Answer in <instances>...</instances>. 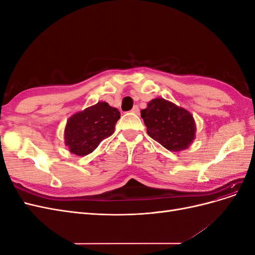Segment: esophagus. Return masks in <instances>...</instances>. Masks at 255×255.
I'll use <instances>...</instances> for the list:
<instances>
[{
	"instance_id": "1",
	"label": "esophagus",
	"mask_w": 255,
	"mask_h": 255,
	"mask_svg": "<svg viewBox=\"0 0 255 255\" xmlns=\"http://www.w3.org/2000/svg\"><path fill=\"white\" fill-rule=\"evenodd\" d=\"M132 113L134 114H139V107H138V105H135L133 109H132Z\"/></svg>"
}]
</instances>
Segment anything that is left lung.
<instances>
[{"label": "left lung", "instance_id": "left-lung-1", "mask_svg": "<svg viewBox=\"0 0 255 255\" xmlns=\"http://www.w3.org/2000/svg\"><path fill=\"white\" fill-rule=\"evenodd\" d=\"M141 118L149 136L169 151H182L195 139L196 125L191 114L165 99L150 101L141 111Z\"/></svg>", "mask_w": 255, "mask_h": 255}]
</instances>
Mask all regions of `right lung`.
Instances as JSON below:
<instances>
[{
	"label": "right lung",
	"mask_w": 255,
	"mask_h": 255,
	"mask_svg": "<svg viewBox=\"0 0 255 255\" xmlns=\"http://www.w3.org/2000/svg\"><path fill=\"white\" fill-rule=\"evenodd\" d=\"M119 118V111L106 102H99L73 115L65 128V142L69 150L79 156L91 153L114 133Z\"/></svg>",
	"instance_id": "add662e5"
}]
</instances>
